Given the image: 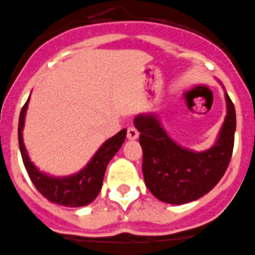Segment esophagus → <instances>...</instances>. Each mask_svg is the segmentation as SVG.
Segmentation results:
<instances>
[{"label":"esophagus","instance_id":"34e87169","mask_svg":"<svg viewBox=\"0 0 255 255\" xmlns=\"http://www.w3.org/2000/svg\"><path fill=\"white\" fill-rule=\"evenodd\" d=\"M126 136H128L129 140H135L139 137V131L135 129L134 126H129V128H128V134H126Z\"/></svg>","mask_w":255,"mask_h":255}]
</instances>
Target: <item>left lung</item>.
I'll return each mask as SVG.
<instances>
[{
	"label": "left lung",
	"instance_id": "obj_1",
	"mask_svg": "<svg viewBox=\"0 0 255 255\" xmlns=\"http://www.w3.org/2000/svg\"><path fill=\"white\" fill-rule=\"evenodd\" d=\"M226 114L220 135L209 150H187L168 136L153 114L137 115L134 125L143 148V174L146 187L158 200L182 205L202 197L219 183L230 163L237 128L235 107L225 93Z\"/></svg>",
	"mask_w": 255,
	"mask_h": 255
}]
</instances>
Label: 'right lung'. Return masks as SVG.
Listing matches in <instances>:
<instances>
[{"label": "right lung", "mask_w": 255, "mask_h": 255, "mask_svg": "<svg viewBox=\"0 0 255 255\" xmlns=\"http://www.w3.org/2000/svg\"><path fill=\"white\" fill-rule=\"evenodd\" d=\"M27 104H29V100L22 106L20 119H18V145H20L21 156H22V162L26 168L27 174L34 186L36 187V190L48 201L53 204L62 205V206L79 207L91 204L101 191L107 164L125 141L126 129L121 130L120 132L106 140L95 154V156L90 160V163L79 173L74 176L63 177V178H55V177L46 176L45 173L37 169L30 162V158L25 149L24 141H22V128H24Z\"/></svg>", "instance_id": "1"}]
</instances>
